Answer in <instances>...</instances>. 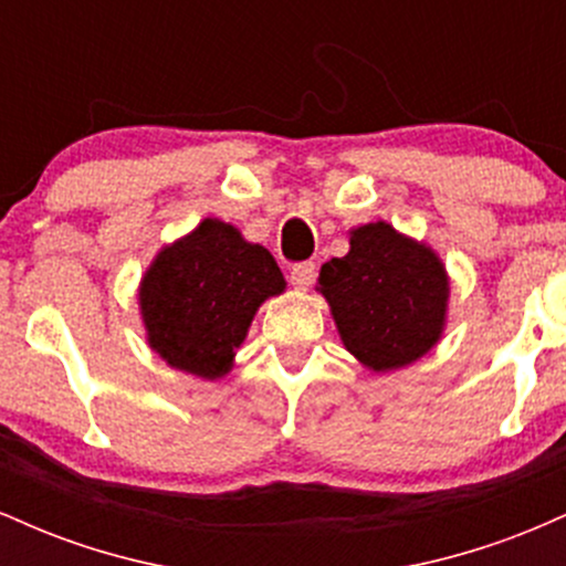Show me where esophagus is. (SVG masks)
Masks as SVG:
<instances>
[{
	"mask_svg": "<svg viewBox=\"0 0 566 566\" xmlns=\"http://www.w3.org/2000/svg\"><path fill=\"white\" fill-rule=\"evenodd\" d=\"M316 279V265L314 263H297V265H292V271H290V282L295 284V290H308L311 287V282H314Z\"/></svg>",
	"mask_w": 566,
	"mask_h": 566,
	"instance_id": "obj_1",
	"label": "esophagus"
}]
</instances>
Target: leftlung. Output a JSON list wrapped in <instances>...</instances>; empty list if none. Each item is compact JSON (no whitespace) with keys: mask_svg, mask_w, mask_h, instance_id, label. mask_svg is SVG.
I'll return each mask as SVG.
<instances>
[{"mask_svg":"<svg viewBox=\"0 0 566 566\" xmlns=\"http://www.w3.org/2000/svg\"><path fill=\"white\" fill-rule=\"evenodd\" d=\"M316 290L327 297L343 346L373 373L412 365L444 333V263L382 220L350 231L348 255L322 265Z\"/></svg>","mask_w":566,"mask_h":566,"instance_id":"8db88e82","label":"left lung"}]
</instances>
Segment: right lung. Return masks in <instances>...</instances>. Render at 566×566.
<instances>
[{"mask_svg": "<svg viewBox=\"0 0 566 566\" xmlns=\"http://www.w3.org/2000/svg\"><path fill=\"white\" fill-rule=\"evenodd\" d=\"M269 250L218 218L161 247L140 282V316L148 346L167 365L205 380L229 373L252 316L284 292Z\"/></svg>", "mask_w": 566, "mask_h": 566, "instance_id": "right-lung-1", "label": "right lung"}]
</instances>
